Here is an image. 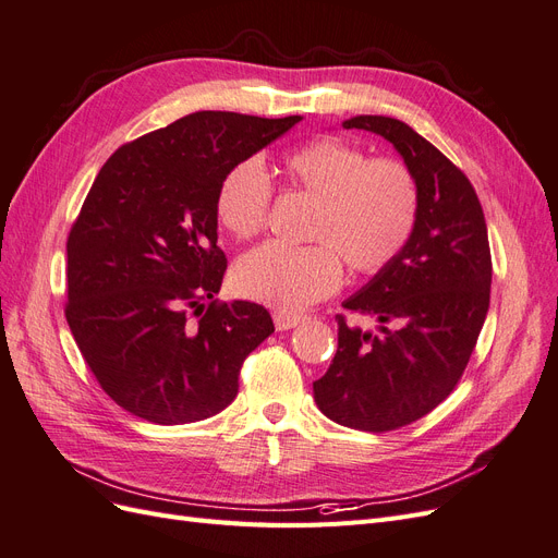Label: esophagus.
Masks as SVG:
<instances>
[{"label":"esophagus","instance_id":"34e87169","mask_svg":"<svg viewBox=\"0 0 558 558\" xmlns=\"http://www.w3.org/2000/svg\"><path fill=\"white\" fill-rule=\"evenodd\" d=\"M310 316L307 314H293V312H275V326L277 330H291L300 324H305Z\"/></svg>","mask_w":558,"mask_h":558}]
</instances>
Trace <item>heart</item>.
I'll return each instance as SVG.
<instances>
[{"mask_svg": "<svg viewBox=\"0 0 558 558\" xmlns=\"http://www.w3.org/2000/svg\"><path fill=\"white\" fill-rule=\"evenodd\" d=\"M289 191L314 199L307 226L312 244L269 242L234 265L232 281L244 298L281 312L310 307L342 281L344 264L356 275H377L412 240L421 193L398 158H367L337 137H314L281 158ZM272 185L256 160L232 165L218 183L216 221L234 240H251L267 226Z\"/></svg>", "mask_w": 558, "mask_h": 558, "instance_id": "heart-1", "label": "heart"}]
</instances>
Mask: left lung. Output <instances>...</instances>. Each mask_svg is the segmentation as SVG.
<instances>
[{
  "instance_id": "1",
  "label": "left lung",
  "mask_w": 558,
  "mask_h": 558,
  "mask_svg": "<svg viewBox=\"0 0 558 558\" xmlns=\"http://www.w3.org/2000/svg\"><path fill=\"white\" fill-rule=\"evenodd\" d=\"M342 125L391 142L421 193L408 246L342 305L377 318L379 330H361L337 314V353L314 381V400L328 418L386 433L433 412L463 377L488 312L492 248L480 197L442 150L398 118L356 116Z\"/></svg>"
}]
</instances>
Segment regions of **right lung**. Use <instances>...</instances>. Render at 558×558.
<instances>
[{
    "label": "right lung",
    "instance_id": "add662e5",
    "mask_svg": "<svg viewBox=\"0 0 558 558\" xmlns=\"http://www.w3.org/2000/svg\"><path fill=\"white\" fill-rule=\"evenodd\" d=\"M300 116L197 111L116 148L66 238L64 316L102 391L174 426L238 396L244 359L275 332L256 302H221L214 199L232 165Z\"/></svg>",
    "mask_w": 558,
    "mask_h": 558
}]
</instances>
